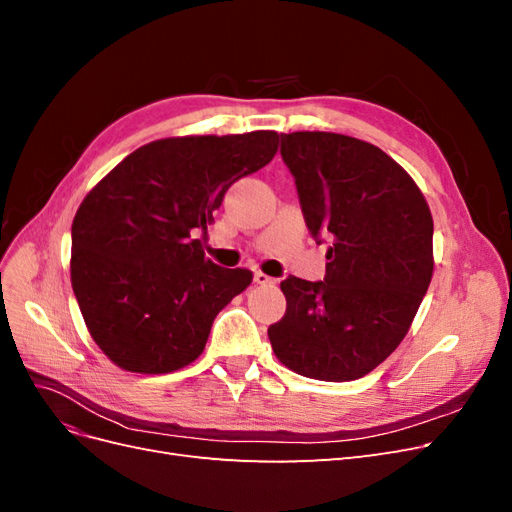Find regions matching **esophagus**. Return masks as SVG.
I'll list each match as a JSON object with an SVG mask.
<instances>
[{
	"label": "esophagus",
	"instance_id": "34e87169",
	"mask_svg": "<svg viewBox=\"0 0 512 512\" xmlns=\"http://www.w3.org/2000/svg\"><path fill=\"white\" fill-rule=\"evenodd\" d=\"M254 282H256V284H260V286H267V284H273L275 280H273V277H269V275L262 273V271H256V273H254Z\"/></svg>",
	"mask_w": 512,
	"mask_h": 512
}]
</instances>
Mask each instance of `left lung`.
I'll return each instance as SVG.
<instances>
[{
    "label": "left lung",
    "mask_w": 512,
    "mask_h": 512,
    "mask_svg": "<svg viewBox=\"0 0 512 512\" xmlns=\"http://www.w3.org/2000/svg\"><path fill=\"white\" fill-rule=\"evenodd\" d=\"M305 224L327 250L324 282L286 277V314L269 327L277 359L324 382L363 378L389 356L433 273L425 196L393 158L333 132L282 134Z\"/></svg>",
    "instance_id": "8db88e82"
}]
</instances>
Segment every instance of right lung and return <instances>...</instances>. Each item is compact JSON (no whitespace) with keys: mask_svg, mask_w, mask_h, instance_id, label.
Listing matches in <instances>:
<instances>
[{"mask_svg":"<svg viewBox=\"0 0 512 512\" xmlns=\"http://www.w3.org/2000/svg\"><path fill=\"white\" fill-rule=\"evenodd\" d=\"M271 130L153 141L119 162L72 222V288L87 329L115 365L168 374L196 361L211 324L252 284L247 269L205 258L232 183L269 164Z\"/></svg>","mask_w":512,"mask_h":512,"instance_id":"1","label":"right lung"}]
</instances>
